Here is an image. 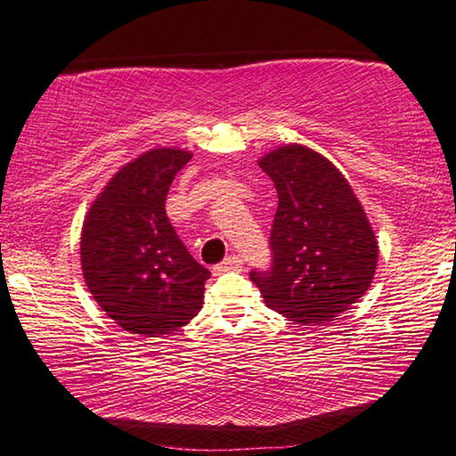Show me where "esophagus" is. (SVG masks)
<instances>
[{
    "label": "esophagus",
    "mask_w": 456,
    "mask_h": 456,
    "mask_svg": "<svg viewBox=\"0 0 456 456\" xmlns=\"http://www.w3.org/2000/svg\"><path fill=\"white\" fill-rule=\"evenodd\" d=\"M241 265H243V259L241 257H239V256H229L225 261H223V264L213 267V275H221V273L229 272V269H241Z\"/></svg>",
    "instance_id": "esophagus-1"
}]
</instances>
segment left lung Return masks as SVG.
Returning <instances> with one entry per match:
<instances>
[{
	"label": "left lung",
	"mask_w": 456,
	"mask_h": 456,
	"mask_svg": "<svg viewBox=\"0 0 456 456\" xmlns=\"http://www.w3.org/2000/svg\"><path fill=\"white\" fill-rule=\"evenodd\" d=\"M259 167L277 189L269 272H251L264 302L299 326L336 320L368 291L376 233L346 176L320 152L285 144Z\"/></svg>",
	"instance_id": "8db88e82"
}]
</instances>
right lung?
I'll return each instance as SVG.
<instances>
[{
  "instance_id": "1",
  "label": "right lung",
  "mask_w": 456,
  "mask_h": 456,
  "mask_svg": "<svg viewBox=\"0 0 456 456\" xmlns=\"http://www.w3.org/2000/svg\"><path fill=\"white\" fill-rule=\"evenodd\" d=\"M191 157L167 146L142 152L106 183L84 217V281L130 334H173L203 307L211 273L192 259L165 211L168 187Z\"/></svg>"
}]
</instances>
